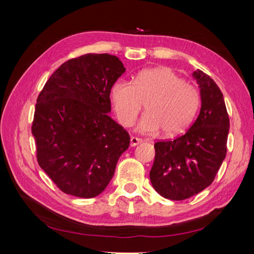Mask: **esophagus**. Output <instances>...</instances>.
Masks as SVG:
<instances>
[{"mask_svg":"<svg viewBox=\"0 0 254 254\" xmlns=\"http://www.w3.org/2000/svg\"><path fill=\"white\" fill-rule=\"evenodd\" d=\"M130 141H131V146H136V145H138L139 143L143 142V139L139 138V137H136V136H131Z\"/></svg>","mask_w":254,"mask_h":254,"instance_id":"34e87169","label":"esophagus"}]
</instances>
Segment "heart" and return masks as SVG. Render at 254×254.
Wrapping results in <instances>:
<instances>
[{
	"instance_id": "heart-1",
	"label": "heart",
	"mask_w": 254,
	"mask_h": 254,
	"mask_svg": "<svg viewBox=\"0 0 254 254\" xmlns=\"http://www.w3.org/2000/svg\"><path fill=\"white\" fill-rule=\"evenodd\" d=\"M111 100L118 121L131 127L143 104L146 113L138 122V130L153 134L163 131L177 135L192 123L201 105V95L192 84L167 67L147 68L136 74L133 83L119 79L111 88Z\"/></svg>"
}]
</instances>
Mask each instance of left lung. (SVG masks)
<instances>
[{"label":"left lung","mask_w":254,"mask_h":254,"mask_svg":"<svg viewBox=\"0 0 254 254\" xmlns=\"http://www.w3.org/2000/svg\"><path fill=\"white\" fill-rule=\"evenodd\" d=\"M202 107L181 136L156 142L150 182L161 196L182 201L212 185L227 153L229 117L223 93L204 72L195 71Z\"/></svg>","instance_id":"left-lung-1"}]
</instances>
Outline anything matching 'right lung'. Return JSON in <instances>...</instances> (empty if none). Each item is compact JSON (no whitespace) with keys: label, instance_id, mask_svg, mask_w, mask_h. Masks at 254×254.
Here are the masks:
<instances>
[{"label":"right lung","instance_id":"obj_1","mask_svg":"<svg viewBox=\"0 0 254 254\" xmlns=\"http://www.w3.org/2000/svg\"><path fill=\"white\" fill-rule=\"evenodd\" d=\"M120 59L88 53L64 62L37 98L31 133L37 160L66 194L91 198L112 179L130 135L109 117Z\"/></svg>","mask_w":254,"mask_h":254}]
</instances>
